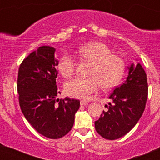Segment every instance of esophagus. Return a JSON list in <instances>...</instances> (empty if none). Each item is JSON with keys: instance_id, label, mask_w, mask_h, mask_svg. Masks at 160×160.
I'll list each match as a JSON object with an SVG mask.
<instances>
[{"instance_id": "1", "label": "esophagus", "mask_w": 160, "mask_h": 160, "mask_svg": "<svg viewBox=\"0 0 160 160\" xmlns=\"http://www.w3.org/2000/svg\"><path fill=\"white\" fill-rule=\"evenodd\" d=\"M80 104H81V106H86V105H88V102L86 101H81L80 102Z\"/></svg>"}]
</instances>
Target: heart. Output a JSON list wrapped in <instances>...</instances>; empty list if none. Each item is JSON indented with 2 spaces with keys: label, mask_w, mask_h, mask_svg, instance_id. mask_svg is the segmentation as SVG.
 Masks as SVG:
<instances>
[{
  "label": "heart",
  "mask_w": 160,
  "mask_h": 160,
  "mask_svg": "<svg viewBox=\"0 0 160 160\" xmlns=\"http://www.w3.org/2000/svg\"><path fill=\"white\" fill-rule=\"evenodd\" d=\"M76 55L83 62L91 63L88 76L90 78H76L65 84L66 94L80 99H89L101 87L110 90L117 87L125 73V62L119 56L112 54L111 49L102 42L85 44L76 50ZM76 61L69 54H62L57 69L64 78H70L75 71Z\"/></svg>",
  "instance_id": "1"
}]
</instances>
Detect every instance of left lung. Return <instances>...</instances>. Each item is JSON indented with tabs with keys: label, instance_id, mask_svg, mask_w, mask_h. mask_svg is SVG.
I'll return each mask as SVG.
<instances>
[{
	"label": "left lung",
	"instance_id": "8db88e82",
	"mask_svg": "<svg viewBox=\"0 0 160 160\" xmlns=\"http://www.w3.org/2000/svg\"><path fill=\"white\" fill-rule=\"evenodd\" d=\"M128 75L120 87H116L109 98L108 111H104L94 122L95 130L110 140L128 134L142 116L148 99L147 74L140 63L128 67Z\"/></svg>",
	"mask_w": 160,
	"mask_h": 160
}]
</instances>
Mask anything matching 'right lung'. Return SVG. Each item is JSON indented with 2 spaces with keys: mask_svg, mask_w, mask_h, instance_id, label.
<instances>
[{
  "mask_svg": "<svg viewBox=\"0 0 160 160\" xmlns=\"http://www.w3.org/2000/svg\"><path fill=\"white\" fill-rule=\"evenodd\" d=\"M55 49L43 46L25 58L18 70V92L24 116L41 135L60 138L72 129L80 101L57 98L58 61Z\"/></svg>",
  "mask_w": 160,
  "mask_h": 160,
  "instance_id": "right-lung-1",
  "label": "right lung"
}]
</instances>
